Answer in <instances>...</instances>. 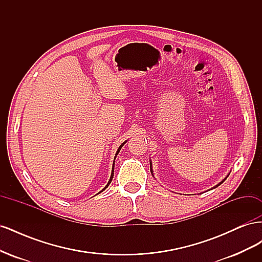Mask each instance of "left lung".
<instances>
[{"label":"left lung","mask_w":262,"mask_h":262,"mask_svg":"<svg viewBox=\"0 0 262 262\" xmlns=\"http://www.w3.org/2000/svg\"><path fill=\"white\" fill-rule=\"evenodd\" d=\"M149 164H150V172H152V175H153V169H152V163H149ZM227 177H228V175H227ZM227 177H226V178H227ZM226 178H225V179H226ZM225 179H223V180H222V181L220 182V184H219V185H216L215 187H213V188H216V187H219L220 185H222V184H223V182L225 181Z\"/></svg>","instance_id":"left-lung-1"}]
</instances>
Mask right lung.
I'll return each instance as SVG.
<instances>
[{
	"label": "right lung",
	"mask_w": 262,
	"mask_h": 262,
	"mask_svg": "<svg viewBox=\"0 0 262 262\" xmlns=\"http://www.w3.org/2000/svg\"><path fill=\"white\" fill-rule=\"evenodd\" d=\"M125 142H126V141H125ZM125 142H123V143H122V144H121L120 146H119V148H118V150H117V153H116V156H115V160H116V157H117L118 153H119V152H120V149H121V147H122V146L124 145V143H125ZM114 166H115V161H114ZM114 166H113V170H112V176H110V179H109V181H108V184L106 185V187H105L104 189H102V190H101V191H104V190H105V189H106V188H107V187L109 186V184H110V182H112V180H113V178H114ZM101 191H100V192H101Z\"/></svg>",
	"instance_id": "add662e5"
}]
</instances>
